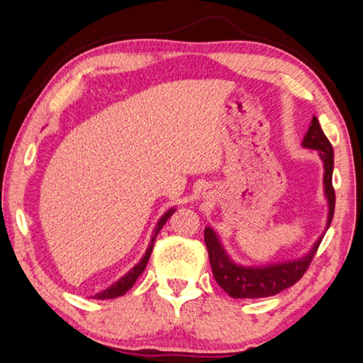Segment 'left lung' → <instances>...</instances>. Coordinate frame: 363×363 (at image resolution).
<instances>
[{
	"mask_svg": "<svg viewBox=\"0 0 363 363\" xmlns=\"http://www.w3.org/2000/svg\"><path fill=\"white\" fill-rule=\"evenodd\" d=\"M302 146L308 147V150H315L320 159L323 160V185L326 201H328V220H326V228H330L336 201L335 189H333V165H335V160L333 159H335V152H333L331 143L325 136L317 117L312 118L311 127H308L304 141H302ZM322 240L323 235L318 238L311 251L298 260H288V262H278L264 267H242L235 264L228 257L222 242L218 241L216 231L209 227H206L204 230V241L207 252H209L213 278H216L218 286L235 299L269 298V296H275L281 293L283 289L293 286L294 283L301 280L302 275L308 269Z\"/></svg>",
	"mask_w": 363,
	"mask_h": 363,
	"instance_id": "left-lung-1",
	"label": "left lung"
}]
</instances>
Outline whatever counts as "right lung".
Listing matches in <instances>:
<instances>
[{
    "label": "right lung",
    "instance_id": "obj_1",
    "mask_svg": "<svg viewBox=\"0 0 363 363\" xmlns=\"http://www.w3.org/2000/svg\"><path fill=\"white\" fill-rule=\"evenodd\" d=\"M175 212V209H170V211H167L164 213L162 217H160V220L157 222V225H156V228H154V233H152V238H151V242H150V247H147V251H146V254L143 255V259L140 260L138 264H136L132 270H130L128 273H125V275H123L121 280L118 281H116L114 284H111V286L108 288V289H104L103 293H98V294H94L93 298L94 299H114V298H118V296H123L127 293V291L133 286L135 284V281L138 280V277L141 275L143 273V270L146 269V264H147V260H150V257H151V252H152V246H154V240H156V236H157V233L160 231V228L164 227V223L169 220L170 218V216L172 213Z\"/></svg>",
    "mask_w": 363,
    "mask_h": 363
}]
</instances>
